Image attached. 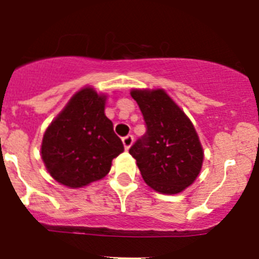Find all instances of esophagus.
<instances>
[{"mask_svg": "<svg viewBox=\"0 0 259 259\" xmlns=\"http://www.w3.org/2000/svg\"><path fill=\"white\" fill-rule=\"evenodd\" d=\"M122 141H123V145H124V149L128 150L130 148H131L132 143H134V136H132V135H127V136L123 137Z\"/></svg>", "mask_w": 259, "mask_h": 259, "instance_id": "obj_1", "label": "esophagus"}]
</instances>
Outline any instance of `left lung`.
Listing matches in <instances>:
<instances>
[{
	"label": "left lung",
	"mask_w": 259,
	"mask_h": 259,
	"mask_svg": "<svg viewBox=\"0 0 259 259\" xmlns=\"http://www.w3.org/2000/svg\"><path fill=\"white\" fill-rule=\"evenodd\" d=\"M146 132L130 148L143 179L154 191L176 194L196 180L203 152L192 122L162 89H134Z\"/></svg>",
	"instance_id": "8db88e82"
}]
</instances>
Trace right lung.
<instances>
[{
    "instance_id": "add662e5",
    "label": "right lung",
    "mask_w": 259,
    "mask_h": 259,
    "mask_svg": "<svg viewBox=\"0 0 259 259\" xmlns=\"http://www.w3.org/2000/svg\"><path fill=\"white\" fill-rule=\"evenodd\" d=\"M105 101L92 88L81 89L45 131L41 157L50 175L66 187L102 179L124 150L105 115Z\"/></svg>"
}]
</instances>
